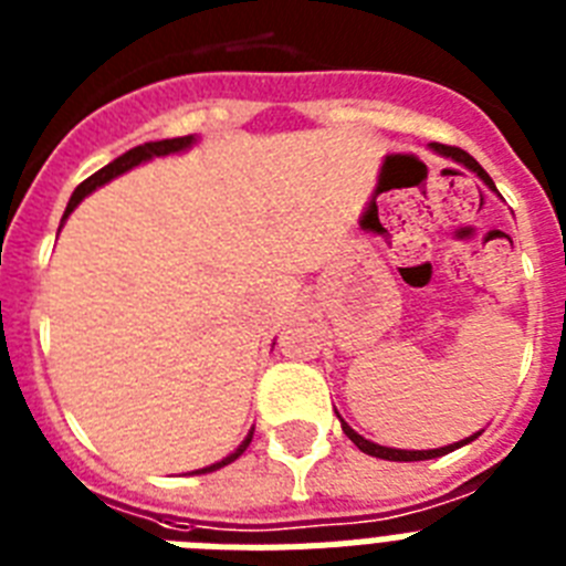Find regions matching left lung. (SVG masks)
<instances>
[{
    "label": "left lung",
    "instance_id": "left-lung-1",
    "mask_svg": "<svg viewBox=\"0 0 566 566\" xmlns=\"http://www.w3.org/2000/svg\"><path fill=\"white\" fill-rule=\"evenodd\" d=\"M431 149H434L437 155H443V158H452L454 164L467 166L469 172H474V175H478V178H481L483 184H486V187L492 189V192H497V189H495V184H492V178H489V175L483 172V166L478 164V160H474L472 155H469V151L458 149V146H443V144H431ZM336 417H339V415H336ZM339 422H342V431H345V434L350 437V443H354L356 449H359V452L371 454V458H382V460H397V463H411V460H431V458H440V454H449V452H454V449H460V446L472 443L474 437H481V431H474L472 437H467V440H458V443L440 446V449H426V452H408V449H388V446L371 443V440H365L363 434H356V431L350 429L348 422L342 420V417H339Z\"/></svg>",
    "mask_w": 566,
    "mask_h": 566
}]
</instances>
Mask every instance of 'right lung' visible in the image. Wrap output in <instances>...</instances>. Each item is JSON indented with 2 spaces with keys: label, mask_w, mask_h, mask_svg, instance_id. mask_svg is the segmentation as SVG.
<instances>
[{
  "label": "right lung",
  "mask_w": 566,
  "mask_h": 566,
  "mask_svg": "<svg viewBox=\"0 0 566 566\" xmlns=\"http://www.w3.org/2000/svg\"><path fill=\"white\" fill-rule=\"evenodd\" d=\"M198 144V137L195 135H187V137H172V140H151V144H144V146H135V149H129L126 155H120V158H114L112 164L103 166L99 172H94L92 178H85L83 184H80L77 189H74V195H71V201L69 207H65V216H63V224H65V218L74 212V207H77L80 201H83L85 195H92L94 189L103 187V184H108V180H114L117 175L123 172H129V169H135V166L146 164V160L151 158H166V155H178V151H187L189 146ZM250 440H253V429H250V434L241 440V446L235 449V452H230L227 458H221L218 463H212V467H203V469H195L192 474H207V472H216V469L221 467H230L232 460L241 458V454L247 452V446H250Z\"/></svg>",
  "instance_id": "add662e5"
}]
</instances>
